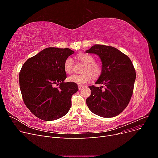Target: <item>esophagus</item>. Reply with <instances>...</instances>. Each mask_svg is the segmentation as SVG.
I'll list each match as a JSON object with an SVG mask.
<instances>
[{
  "label": "esophagus",
  "instance_id": "esophagus-1",
  "mask_svg": "<svg viewBox=\"0 0 158 158\" xmlns=\"http://www.w3.org/2000/svg\"><path fill=\"white\" fill-rule=\"evenodd\" d=\"M84 88V85H78V89L79 90H81L82 88Z\"/></svg>",
  "mask_w": 158,
  "mask_h": 158
}]
</instances>
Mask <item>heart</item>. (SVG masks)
Wrapping results in <instances>:
<instances>
[{
  "mask_svg": "<svg viewBox=\"0 0 158 158\" xmlns=\"http://www.w3.org/2000/svg\"><path fill=\"white\" fill-rule=\"evenodd\" d=\"M77 59L84 64L82 69L83 73L81 74H73L68 78L70 82L77 84H83L88 82L92 78H97L102 73V66L98 62L95 61L94 56L88 53H80ZM73 60L68 57L64 63L63 68L66 74H70L73 71Z\"/></svg>",
  "mask_w": 158,
  "mask_h": 158,
  "instance_id": "1",
  "label": "heart"
}]
</instances>
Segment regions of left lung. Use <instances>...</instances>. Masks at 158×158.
Listing matches in <instances>:
<instances>
[{"mask_svg":"<svg viewBox=\"0 0 158 158\" xmlns=\"http://www.w3.org/2000/svg\"><path fill=\"white\" fill-rule=\"evenodd\" d=\"M87 53L96 54L101 59V75L95 84L105 85H90L91 95L86 104L91 111L104 118L115 117L123 112L130 102L136 79V72L132 61L113 47L94 45Z\"/></svg>","mask_w":158,"mask_h":158,"instance_id":"8db88e82","label":"left lung"}]
</instances>
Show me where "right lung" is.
I'll return each mask as SVG.
<instances>
[{
  "label": "right lung",
  "instance_id": "obj_1",
  "mask_svg": "<svg viewBox=\"0 0 158 158\" xmlns=\"http://www.w3.org/2000/svg\"><path fill=\"white\" fill-rule=\"evenodd\" d=\"M69 48L48 47L28 59L19 74L22 98L28 109L41 120L51 121L64 116L71 107L77 84L64 82L65 60L74 53ZM55 84L59 85L57 88Z\"/></svg>",
  "mask_w": 158,
  "mask_h": 158
}]
</instances>
